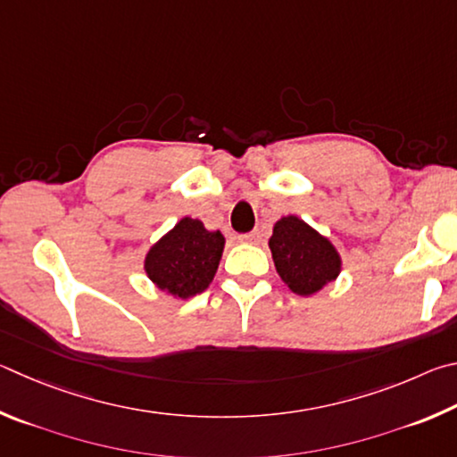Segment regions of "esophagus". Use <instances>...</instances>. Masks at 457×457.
<instances>
[{
    "label": "esophagus",
    "mask_w": 457,
    "mask_h": 457,
    "mask_svg": "<svg viewBox=\"0 0 457 457\" xmlns=\"http://www.w3.org/2000/svg\"><path fill=\"white\" fill-rule=\"evenodd\" d=\"M259 238H261L259 230H253V233H246V235L238 237V241H241V243H259Z\"/></svg>",
    "instance_id": "obj_1"
}]
</instances>
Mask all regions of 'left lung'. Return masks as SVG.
<instances>
[{"instance_id":"left-lung-1","label":"left lung","mask_w":457,"mask_h":457,"mask_svg":"<svg viewBox=\"0 0 457 457\" xmlns=\"http://www.w3.org/2000/svg\"><path fill=\"white\" fill-rule=\"evenodd\" d=\"M269 249L281 281L299 297H313L341 275L337 246L297 214L275 222Z\"/></svg>"}]
</instances>
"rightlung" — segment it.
<instances>
[{"instance_id": "add662e5", "label": "right lung", "mask_w": 457, "mask_h": 457, "mask_svg": "<svg viewBox=\"0 0 457 457\" xmlns=\"http://www.w3.org/2000/svg\"><path fill=\"white\" fill-rule=\"evenodd\" d=\"M224 251V235L208 230L203 220L182 216L150 246L144 273L164 295L187 301L208 289Z\"/></svg>"}]
</instances>
